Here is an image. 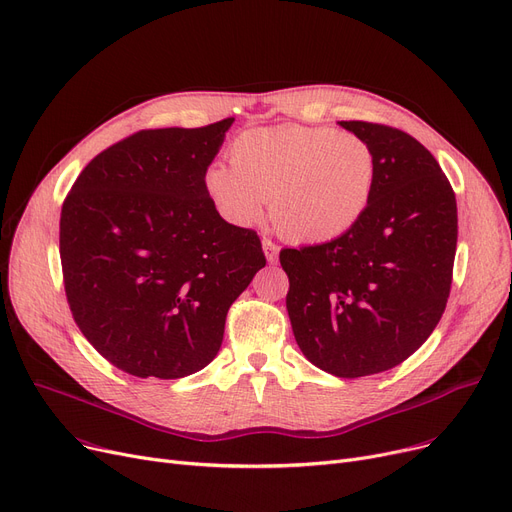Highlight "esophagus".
I'll use <instances>...</instances> for the list:
<instances>
[{
  "mask_svg": "<svg viewBox=\"0 0 512 512\" xmlns=\"http://www.w3.org/2000/svg\"><path fill=\"white\" fill-rule=\"evenodd\" d=\"M263 251H265V257H268L270 263H276L278 261V253H280V247L270 240V238H263Z\"/></svg>",
  "mask_w": 512,
  "mask_h": 512,
  "instance_id": "esophagus-1",
  "label": "esophagus"
}]
</instances>
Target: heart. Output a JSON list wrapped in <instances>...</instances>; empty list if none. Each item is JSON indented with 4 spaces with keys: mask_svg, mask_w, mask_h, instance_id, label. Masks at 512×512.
I'll return each instance as SVG.
<instances>
[{
    "mask_svg": "<svg viewBox=\"0 0 512 512\" xmlns=\"http://www.w3.org/2000/svg\"><path fill=\"white\" fill-rule=\"evenodd\" d=\"M230 167L211 165L205 190L234 226H253L268 201L280 234L320 244L341 238L366 215L374 186L372 146L335 127L280 125L242 131Z\"/></svg>",
    "mask_w": 512,
    "mask_h": 512,
    "instance_id": "heart-1",
    "label": "heart"
}]
</instances>
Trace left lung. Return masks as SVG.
Instances as JSON below:
<instances>
[{
    "label": "left lung",
    "mask_w": 512,
    "mask_h": 512,
    "mask_svg": "<svg viewBox=\"0 0 512 512\" xmlns=\"http://www.w3.org/2000/svg\"><path fill=\"white\" fill-rule=\"evenodd\" d=\"M374 150L376 186L347 234L282 249L286 309L305 358L341 379L408 360L446 309L458 240L456 194L410 133L341 121Z\"/></svg>",
    "instance_id": "left-lung-1"
}]
</instances>
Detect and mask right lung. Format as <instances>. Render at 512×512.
I'll use <instances>...</instances> for the list:
<instances>
[{
    "label": "right lung",
    "instance_id": "1",
    "mask_svg": "<svg viewBox=\"0 0 512 512\" xmlns=\"http://www.w3.org/2000/svg\"><path fill=\"white\" fill-rule=\"evenodd\" d=\"M232 123L131 133L64 198L66 301L83 337L127 374L182 379L205 368L230 305L265 265L257 232L228 224L205 190Z\"/></svg>",
    "mask_w": 512,
    "mask_h": 512
}]
</instances>
